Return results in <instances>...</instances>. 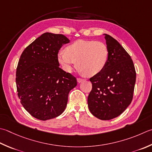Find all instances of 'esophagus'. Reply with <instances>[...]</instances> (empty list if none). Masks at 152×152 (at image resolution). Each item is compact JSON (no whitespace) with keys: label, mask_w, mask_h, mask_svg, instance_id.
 <instances>
[{"label":"esophagus","mask_w":152,"mask_h":152,"mask_svg":"<svg viewBox=\"0 0 152 152\" xmlns=\"http://www.w3.org/2000/svg\"><path fill=\"white\" fill-rule=\"evenodd\" d=\"M84 79H82V78H77V81H78V83L82 82L84 81Z\"/></svg>","instance_id":"obj_1"}]
</instances>
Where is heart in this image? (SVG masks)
Listing matches in <instances>:
<instances>
[{"label": "heart", "instance_id": "1", "mask_svg": "<svg viewBox=\"0 0 152 152\" xmlns=\"http://www.w3.org/2000/svg\"><path fill=\"white\" fill-rule=\"evenodd\" d=\"M109 50L106 45L94 40L78 39L57 54L58 63L66 72H71L77 62L82 74L92 76L100 73L108 62Z\"/></svg>", "mask_w": 152, "mask_h": 152}]
</instances>
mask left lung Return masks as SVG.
<instances>
[{
  "instance_id": "obj_1",
  "label": "left lung",
  "mask_w": 152,
  "mask_h": 152,
  "mask_svg": "<svg viewBox=\"0 0 152 152\" xmlns=\"http://www.w3.org/2000/svg\"><path fill=\"white\" fill-rule=\"evenodd\" d=\"M103 35L109 50L108 62L102 72L90 79L92 90L88 105L92 115L107 121L119 116L129 106L136 74L129 53L113 37Z\"/></svg>"
}]
</instances>
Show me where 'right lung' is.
<instances>
[{"instance_id":"right-lung-1","label":"right lung","mask_w":152,"mask_h":152,"mask_svg":"<svg viewBox=\"0 0 152 152\" xmlns=\"http://www.w3.org/2000/svg\"><path fill=\"white\" fill-rule=\"evenodd\" d=\"M70 40L62 34L45 33L23 50L16 69L18 96L33 117L46 121L66 108L68 94L76 79L59 68L58 50Z\"/></svg>"}]
</instances>
